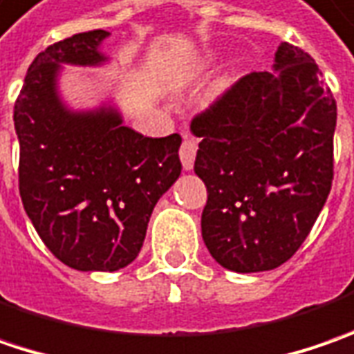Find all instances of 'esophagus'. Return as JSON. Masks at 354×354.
<instances>
[{
    "mask_svg": "<svg viewBox=\"0 0 354 354\" xmlns=\"http://www.w3.org/2000/svg\"><path fill=\"white\" fill-rule=\"evenodd\" d=\"M196 142H194L192 138H184V142H182V147H180V160H182V166H184V170H192L194 168V158H196Z\"/></svg>",
    "mask_w": 354,
    "mask_h": 354,
    "instance_id": "obj_1",
    "label": "esophagus"
}]
</instances>
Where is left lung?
Returning a JSON list of instances; mask_svg holds the SVG:
<instances>
[{
    "instance_id": "1",
    "label": "left lung",
    "mask_w": 354,
    "mask_h": 354,
    "mask_svg": "<svg viewBox=\"0 0 354 354\" xmlns=\"http://www.w3.org/2000/svg\"><path fill=\"white\" fill-rule=\"evenodd\" d=\"M275 73H250L194 116L206 184L202 238L230 271L279 268L301 248L333 184L337 102L313 57L281 43Z\"/></svg>"
}]
</instances>
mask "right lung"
Here are the masks:
<instances>
[{
	"instance_id": "obj_1",
	"label": "right lung",
	"mask_w": 354,
	"mask_h": 354,
	"mask_svg": "<svg viewBox=\"0 0 354 354\" xmlns=\"http://www.w3.org/2000/svg\"><path fill=\"white\" fill-rule=\"evenodd\" d=\"M106 37L95 29L41 51L13 109L25 212L49 252L79 271L134 261L152 209L182 170L180 134L142 136L113 106L75 113L59 97L61 63H104Z\"/></svg>"
}]
</instances>
